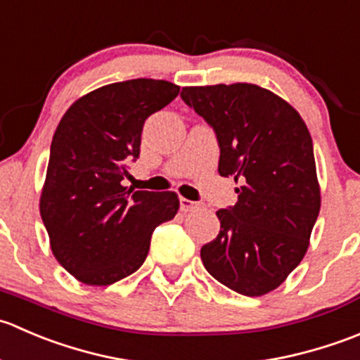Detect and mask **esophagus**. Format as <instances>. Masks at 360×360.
<instances>
[{"label": "esophagus", "instance_id": "1", "mask_svg": "<svg viewBox=\"0 0 360 360\" xmlns=\"http://www.w3.org/2000/svg\"><path fill=\"white\" fill-rule=\"evenodd\" d=\"M201 208V205L195 201H191V199H185V198H180V210L184 213L187 212H194V210Z\"/></svg>", "mask_w": 360, "mask_h": 360}]
</instances>
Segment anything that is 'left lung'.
<instances>
[{"instance_id": "8db88e82", "label": "left lung", "mask_w": 360, "mask_h": 360, "mask_svg": "<svg viewBox=\"0 0 360 360\" xmlns=\"http://www.w3.org/2000/svg\"><path fill=\"white\" fill-rule=\"evenodd\" d=\"M181 99L215 129L220 176L240 181L201 248L206 271L243 296L282 285L309 247L320 212L313 141L292 105L255 84L184 87Z\"/></svg>"}]
</instances>
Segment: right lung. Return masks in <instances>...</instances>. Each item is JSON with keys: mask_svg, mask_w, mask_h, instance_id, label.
I'll return each mask as SVG.
<instances>
[{"mask_svg": "<svg viewBox=\"0 0 360 360\" xmlns=\"http://www.w3.org/2000/svg\"><path fill=\"white\" fill-rule=\"evenodd\" d=\"M166 80L134 78L78 98L51 145L40 215L58 262L85 285H112L145 262L155 227L179 212L176 192L133 191L120 181L140 155L152 113L179 96Z\"/></svg>", "mask_w": 360, "mask_h": 360, "instance_id": "1", "label": "right lung"}]
</instances>
